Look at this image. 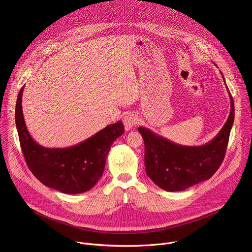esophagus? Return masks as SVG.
Here are the masks:
<instances>
[{"label":"esophagus","instance_id":"esophagus-1","mask_svg":"<svg viewBox=\"0 0 252 252\" xmlns=\"http://www.w3.org/2000/svg\"><path fill=\"white\" fill-rule=\"evenodd\" d=\"M138 123V118L136 115L134 114H127L125 118H124V125L126 130L130 129L131 127H133L136 124Z\"/></svg>","mask_w":252,"mask_h":252}]
</instances>
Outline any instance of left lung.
I'll list each match as a JSON object with an SVG mask.
<instances>
[{
	"label": "left lung",
	"mask_w": 252,
	"mask_h": 252,
	"mask_svg": "<svg viewBox=\"0 0 252 252\" xmlns=\"http://www.w3.org/2000/svg\"><path fill=\"white\" fill-rule=\"evenodd\" d=\"M226 89L230 98L228 119L220 131L203 146L177 145L147 127L137 128L145 140L146 172L158 187L167 191H182L207 181L220 168L234 121L233 98L227 86Z\"/></svg>",
	"instance_id": "1"
}]
</instances>
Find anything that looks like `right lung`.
I'll return each mask as SVG.
<instances>
[{
  "mask_svg": "<svg viewBox=\"0 0 252 252\" xmlns=\"http://www.w3.org/2000/svg\"><path fill=\"white\" fill-rule=\"evenodd\" d=\"M23 91L24 87L18 94L15 118L22 152L30 170L43 185L63 193L77 194L90 190L103 173L113 142L125 131L123 122L105 126L74 147L45 148L33 140L26 126Z\"/></svg>",
  "mask_w": 252,
  "mask_h": 252,
  "instance_id": "obj_1",
  "label": "right lung"
}]
</instances>
